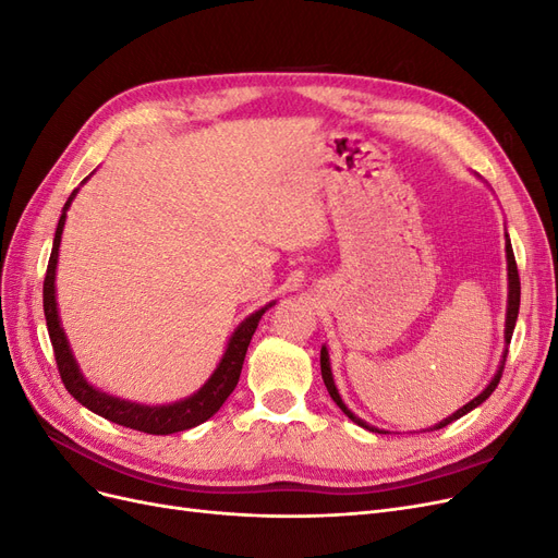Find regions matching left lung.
<instances>
[{
	"label": "left lung",
	"mask_w": 558,
	"mask_h": 558,
	"mask_svg": "<svg viewBox=\"0 0 558 558\" xmlns=\"http://www.w3.org/2000/svg\"><path fill=\"white\" fill-rule=\"evenodd\" d=\"M505 251H508V279H510V300H508V318H505V342L510 344V340H512V332H514V324H517V316H519V298H521V283H519V269H517V260H514V251H512V244H510V240H508V244H505ZM505 361H508V349H505V356H502V363H500V367H498V373H496V377L492 379V384H488L484 391L475 398V400H470L468 404H463V408L459 410V412H453L449 418H445V421H440V424H437L435 428H445V426H449L451 421H456V418H461L463 414H468L470 410H475L477 404H482L488 396H492L494 391H496V386H498V381H500V377H502V369H505ZM320 375H324V384H326V388H328V393H330V398L335 400V404L337 408H340L353 424H359V426H363V428H367V430H373V433H384V430H377V428H373V426H367L363 418H359L356 414L353 412H349L347 410V404L342 402V398H340V393H337V388H335V381H332V373H330V361H328V351H326V347L320 349ZM435 428H430V430H435Z\"/></svg>",
	"instance_id": "left-lung-1"
}]
</instances>
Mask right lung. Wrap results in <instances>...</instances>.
Segmentation results:
<instances>
[{
    "instance_id": "right-lung-1",
    "label": "right lung",
    "mask_w": 558,
    "mask_h": 558,
    "mask_svg": "<svg viewBox=\"0 0 558 558\" xmlns=\"http://www.w3.org/2000/svg\"><path fill=\"white\" fill-rule=\"evenodd\" d=\"M74 193H72V197H74ZM72 197L66 199L64 211H62L60 221H58L53 251H50L48 267H46V279H44L46 326H48V337H50V344H53L58 373H60V379H62L64 388L83 404V408H88L90 412L113 421V424H118V426L132 428V430H142V433H150V435H170V433L189 430L193 426L205 424L209 416H214L218 410H221V404L234 391V386H238L251 337H253V332H256L258 320L265 314V310L272 307V305H267V307L258 310L256 314H251L246 320H242V326L232 332L228 349L223 353L221 363H218L216 373L191 398H185V400L174 402V404H165V408H146V404L125 402L121 398H111L102 391H97V388H93L78 373V365L72 356L70 344H66V337L60 328L58 305H56L58 248H60V238H62V228H64V218H66V207H70Z\"/></svg>"
}]
</instances>
